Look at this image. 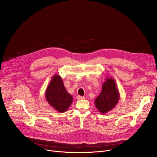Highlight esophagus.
<instances>
[{"mask_svg":"<svg viewBox=\"0 0 157 157\" xmlns=\"http://www.w3.org/2000/svg\"><path fill=\"white\" fill-rule=\"evenodd\" d=\"M76 99H77L78 100H81V99H84V97L81 96H78L76 97Z\"/></svg>","mask_w":157,"mask_h":157,"instance_id":"obj_1","label":"esophagus"}]
</instances>
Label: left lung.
Wrapping results in <instances>:
<instances>
[{"label": "left lung", "instance_id": "1", "mask_svg": "<svg viewBox=\"0 0 157 157\" xmlns=\"http://www.w3.org/2000/svg\"><path fill=\"white\" fill-rule=\"evenodd\" d=\"M120 94L113 78H106L102 86V91L96 98L95 106L102 114L107 113L118 103Z\"/></svg>", "mask_w": 157, "mask_h": 157}]
</instances>
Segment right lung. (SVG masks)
<instances>
[{
    "instance_id": "right-lung-1",
    "label": "right lung",
    "mask_w": 157,
    "mask_h": 157,
    "mask_svg": "<svg viewBox=\"0 0 157 157\" xmlns=\"http://www.w3.org/2000/svg\"><path fill=\"white\" fill-rule=\"evenodd\" d=\"M45 98L50 105L60 113L68 110L73 101L72 96L66 90L59 75L52 77L46 89Z\"/></svg>"
}]
</instances>
